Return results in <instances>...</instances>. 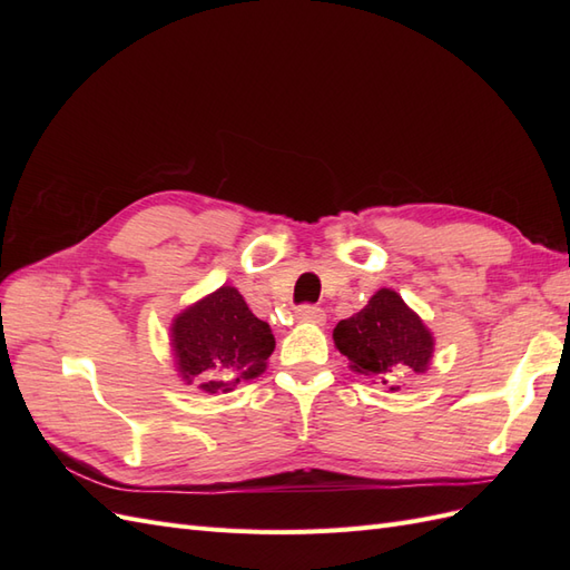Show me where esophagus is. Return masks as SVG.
<instances>
[{
    "instance_id": "1",
    "label": "esophagus",
    "mask_w": 570,
    "mask_h": 570,
    "mask_svg": "<svg viewBox=\"0 0 570 570\" xmlns=\"http://www.w3.org/2000/svg\"><path fill=\"white\" fill-rule=\"evenodd\" d=\"M297 318L302 323H323L325 321V314L321 312L318 306H312V304H304L297 308Z\"/></svg>"
}]
</instances>
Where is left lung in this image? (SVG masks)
I'll return each instance as SVG.
<instances>
[{"instance_id":"left-lung-1","label":"left lung","mask_w":570,"mask_h":570,"mask_svg":"<svg viewBox=\"0 0 570 570\" xmlns=\"http://www.w3.org/2000/svg\"><path fill=\"white\" fill-rule=\"evenodd\" d=\"M333 340L352 371L392 392L425 373L435 350L433 333L390 287L377 289L358 314L340 321Z\"/></svg>"}]
</instances>
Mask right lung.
<instances>
[{"mask_svg": "<svg viewBox=\"0 0 570 570\" xmlns=\"http://www.w3.org/2000/svg\"><path fill=\"white\" fill-rule=\"evenodd\" d=\"M170 347L183 381L216 394L262 375L275 337L271 325L249 312L243 295L223 285L174 318Z\"/></svg>", "mask_w": 570, "mask_h": 570, "instance_id": "obj_1", "label": "right lung"}]
</instances>
